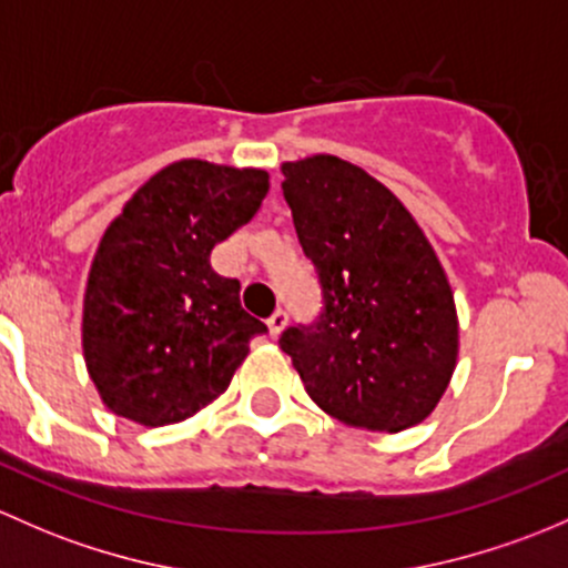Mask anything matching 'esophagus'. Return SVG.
Here are the masks:
<instances>
[{
	"instance_id": "34e87169",
	"label": "esophagus",
	"mask_w": 568,
	"mask_h": 568,
	"mask_svg": "<svg viewBox=\"0 0 568 568\" xmlns=\"http://www.w3.org/2000/svg\"><path fill=\"white\" fill-rule=\"evenodd\" d=\"M286 323H290V314L282 312V308H278V312H273L271 320H267V331H271V336L273 338L282 336V331L286 327Z\"/></svg>"
}]
</instances>
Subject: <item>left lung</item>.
I'll list each match as a JSON object with an SVG mask.
<instances>
[{
	"label": "left lung",
	"mask_w": 568,
	"mask_h": 568,
	"mask_svg": "<svg viewBox=\"0 0 568 568\" xmlns=\"http://www.w3.org/2000/svg\"><path fill=\"white\" fill-rule=\"evenodd\" d=\"M284 199L325 312L286 327L282 349L306 394L355 429L402 432L429 418L459 355L452 284L410 210L336 155L282 163Z\"/></svg>",
	"instance_id": "left-lung-1"
}]
</instances>
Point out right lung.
Instances as JSON below:
<instances>
[{"mask_svg":"<svg viewBox=\"0 0 568 568\" xmlns=\"http://www.w3.org/2000/svg\"><path fill=\"white\" fill-rule=\"evenodd\" d=\"M271 180L185 158L125 202L92 256L81 314L84 364L114 415L166 426L213 405L265 323L210 251L254 219Z\"/></svg>","mask_w":568,"mask_h":568,"instance_id":"obj_1","label":"right lung"}]
</instances>
